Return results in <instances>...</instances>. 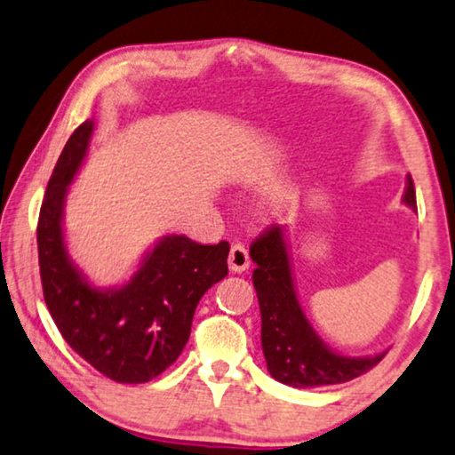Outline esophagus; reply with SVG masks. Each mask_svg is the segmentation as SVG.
<instances>
[{"mask_svg":"<svg viewBox=\"0 0 455 455\" xmlns=\"http://www.w3.org/2000/svg\"><path fill=\"white\" fill-rule=\"evenodd\" d=\"M249 265H251V257H249V251L244 249V244L241 243L233 244V249H230V255H228V269L235 273H243L249 269Z\"/></svg>","mask_w":455,"mask_h":455,"instance_id":"1","label":"esophagus"}]
</instances>
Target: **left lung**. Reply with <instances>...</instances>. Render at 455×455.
Returning a JSON list of instances; mask_svg holds the SVG:
<instances>
[{
    "label": "left lung",
    "mask_w": 455,
    "mask_h": 455,
    "mask_svg": "<svg viewBox=\"0 0 455 455\" xmlns=\"http://www.w3.org/2000/svg\"><path fill=\"white\" fill-rule=\"evenodd\" d=\"M403 202L417 211L413 180L407 176ZM257 263L253 285L261 309V346L267 371L293 388L338 385L360 377L380 363L385 352L344 356L331 350L309 323L293 283L285 227L275 225L251 244Z\"/></svg>",
    "instance_id": "8db88e82"
}]
</instances>
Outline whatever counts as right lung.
<instances>
[{"label":"right lung","instance_id":"obj_1","mask_svg":"<svg viewBox=\"0 0 455 455\" xmlns=\"http://www.w3.org/2000/svg\"><path fill=\"white\" fill-rule=\"evenodd\" d=\"M92 132L91 119L76 127L50 176L38 220L42 290L56 328L78 356L117 383H148L182 355L200 298L227 277L230 247L165 235L124 285H92L64 239L68 186Z\"/></svg>","mask_w":455,"mask_h":455}]
</instances>
